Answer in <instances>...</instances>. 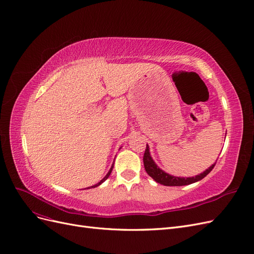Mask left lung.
Here are the masks:
<instances>
[{"mask_svg": "<svg viewBox=\"0 0 254 254\" xmlns=\"http://www.w3.org/2000/svg\"><path fill=\"white\" fill-rule=\"evenodd\" d=\"M143 162H144V167H145L146 173H147L156 182H158L160 184H163V186H166V187L189 186V184L197 182L199 180L203 179L204 177L209 174L215 166V163L212 164L203 173L199 174L195 177H188V178H183V177H175V176H172V175L167 174L164 171L161 170V168L155 163V161L152 160V158L150 156L148 145H146V149H145L144 157H143Z\"/></svg>", "mask_w": 254, "mask_h": 254, "instance_id": "1", "label": "left lung"}]
</instances>
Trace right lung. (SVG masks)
I'll list each match as a JSON object with an SVG mask.
<instances>
[{"mask_svg": "<svg viewBox=\"0 0 254 254\" xmlns=\"http://www.w3.org/2000/svg\"><path fill=\"white\" fill-rule=\"evenodd\" d=\"M112 168H113V164H112V166H111V168H110V170H109V172H108V174H107L105 177H104V178L101 180V181H99L98 183H96L95 184V186H92V187H90V188H96V187H98V186H101V184L104 182V181H106L107 179H108V177L110 176V174H111V172H112ZM90 188H88V189H90Z\"/></svg>", "mask_w": 254, "mask_h": 254, "instance_id": "1", "label": "right lung"}]
</instances>
